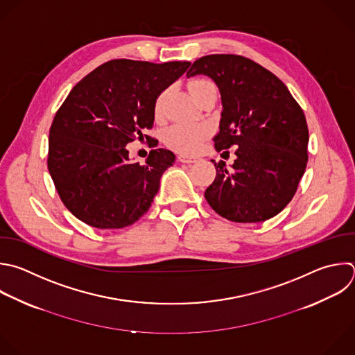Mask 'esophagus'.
<instances>
[{
  "label": "esophagus",
  "instance_id": "1",
  "mask_svg": "<svg viewBox=\"0 0 355 355\" xmlns=\"http://www.w3.org/2000/svg\"><path fill=\"white\" fill-rule=\"evenodd\" d=\"M178 160L181 163H187V164H191V163H196L199 160V157H191V156H187V155H180L178 156Z\"/></svg>",
  "mask_w": 355,
  "mask_h": 355
}]
</instances>
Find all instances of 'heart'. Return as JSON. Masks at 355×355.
<instances>
[{"instance_id":"obj_1","label":"heart","mask_w":355,"mask_h":355,"mask_svg":"<svg viewBox=\"0 0 355 355\" xmlns=\"http://www.w3.org/2000/svg\"><path fill=\"white\" fill-rule=\"evenodd\" d=\"M213 83L206 79H193L188 83V89L191 96L198 101L200 94ZM168 90H163L156 101H155V115L160 118L163 115L164 100L167 97ZM211 130L206 124H177L170 127L164 134V144L180 153L193 155L196 153L203 142L210 137Z\"/></svg>"}]
</instances>
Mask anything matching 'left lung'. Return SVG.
I'll use <instances>...</instances> for the list:
<instances>
[{"instance_id": "left-lung-1", "label": "left lung", "mask_w": 355, "mask_h": 355, "mask_svg": "<svg viewBox=\"0 0 355 355\" xmlns=\"http://www.w3.org/2000/svg\"><path fill=\"white\" fill-rule=\"evenodd\" d=\"M200 73L221 94L214 148H235L237 156L231 168L211 160L216 178L205 198L217 214L235 223L272 218L293 199L305 173L309 134L304 111L275 73L243 55H205L187 76Z\"/></svg>"}]
</instances>
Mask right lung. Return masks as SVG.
<instances>
[{
	"label": "right lung",
	"instance_id": "right-lung-1",
	"mask_svg": "<svg viewBox=\"0 0 355 355\" xmlns=\"http://www.w3.org/2000/svg\"><path fill=\"white\" fill-rule=\"evenodd\" d=\"M191 65L111 60L78 82L58 108L49 138L47 166L65 207L96 228H123L150 207L163 173L175 156L150 150L132 163L127 145L155 121L157 96Z\"/></svg>",
	"mask_w": 355,
	"mask_h": 355
}]
</instances>
